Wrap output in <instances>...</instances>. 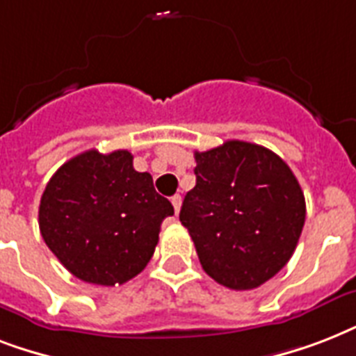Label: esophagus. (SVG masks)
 I'll return each mask as SVG.
<instances>
[{
  "label": "esophagus",
  "instance_id": "obj_1",
  "mask_svg": "<svg viewBox=\"0 0 356 356\" xmlns=\"http://www.w3.org/2000/svg\"><path fill=\"white\" fill-rule=\"evenodd\" d=\"M172 205H173V209H175V214H179V211H181V205H183V197H181L179 194L173 195Z\"/></svg>",
  "mask_w": 356,
  "mask_h": 356
}]
</instances>
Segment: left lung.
<instances>
[{"label": "left lung", "instance_id": "8db88e82", "mask_svg": "<svg viewBox=\"0 0 356 356\" xmlns=\"http://www.w3.org/2000/svg\"><path fill=\"white\" fill-rule=\"evenodd\" d=\"M195 186L179 220L207 275L253 290L286 266L305 225L303 190L288 164L262 145L227 140L195 151Z\"/></svg>", "mask_w": 356, "mask_h": 356}]
</instances>
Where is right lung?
I'll return each instance as SVG.
<instances>
[{
    "label": "right lung",
    "mask_w": 356,
    "mask_h": 356,
    "mask_svg": "<svg viewBox=\"0 0 356 356\" xmlns=\"http://www.w3.org/2000/svg\"><path fill=\"white\" fill-rule=\"evenodd\" d=\"M172 203L156 194L153 177L136 172L125 149H90L53 173L42 194L38 225L46 245L77 279L123 284L155 253Z\"/></svg>",
    "instance_id": "1"
}]
</instances>
